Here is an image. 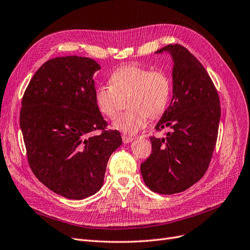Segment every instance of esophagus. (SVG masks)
Returning a JSON list of instances; mask_svg holds the SVG:
<instances>
[{
    "label": "esophagus",
    "mask_w": 250,
    "mask_h": 250,
    "mask_svg": "<svg viewBox=\"0 0 250 250\" xmlns=\"http://www.w3.org/2000/svg\"><path fill=\"white\" fill-rule=\"evenodd\" d=\"M122 139H123L124 144H129V142H131L134 138L131 137V136H128V135H123V136H122Z\"/></svg>",
    "instance_id": "esophagus-1"
}]
</instances>
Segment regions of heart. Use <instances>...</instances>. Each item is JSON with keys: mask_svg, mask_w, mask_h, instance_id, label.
I'll list each match as a JSON object with an SVG mask.
<instances>
[{"mask_svg": "<svg viewBox=\"0 0 250 250\" xmlns=\"http://www.w3.org/2000/svg\"><path fill=\"white\" fill-rule=\"evenodd\" d=\"M109 84H100L94 90L98 110L106 118H116L120 99L128 94L129 109L119 116L114 127L126 134L144 129L147 118L158 119L167 110L171 97V79L162 69L126 65L115 69L109 76Z\"/></svg>", "mask_w": 250, "mask_h": 250, "instance_id": "1", "label": "heart"}]
</instances>
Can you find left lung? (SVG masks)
Instances as JSON below:
<instances>
[{"mask_svg":"<svg viewBox=\"0 0 250 250\" xmlns=\"http://www.w3.org/2000/svg\"><path fill=\"white\" fill-rule=\"evenodd\" d=\"M174 61L173 98L156 125L168 127L166 137H150L151 153L140 165L146 185L153 192L185 191L206 174L217 144L221 105L218 90L205 67L181 44H168Z\"/></svg>","mask_w":250,"mask_h":250,"instance_id":"8db88e82","label":"left lung"}]
</instances>
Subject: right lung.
<instances>
[{"label": "right lung", "instance_id": "1", "mask_svg": "<svg viewBox=\"0 0 250 250\" xmlns=\"http://www.w3.org/2000/svg\"><path fill=\"white\" fill-rule=\"evenodd\" d=\"M100 69L90 58L51 59L35 72L21 102L29 167L43 185L69 199L99 191L111 154L122 145L94 102L92 76ZM96 129L101 133L93 136Z\"/></svg>", "mask_w": 250, "mask_h": 250}]
</instances>
